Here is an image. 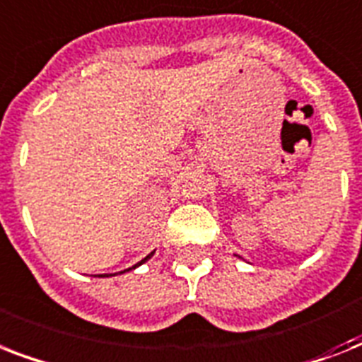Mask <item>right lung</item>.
I'll use <instances>...</instances> for the list:
<instances>
[{
    "label": "right lung",
    "mask_w": 362,
    "mask_h": 362,
    "mask_svg": "<svg viewBox=\"0 0 362 362\" xmlns=\"http://www.w3.org/2000/svg\"><path fill=\"white\" fill-rule=\"evenodd\" d=\"M152 255H153V252H152V253H148V255H146V257H144V259H142V261H139V263H136V264H133V267H131V269H125V270H133V269H136V267H141V264H142V263H146V261H148V259H150V257H152ZM125 270H122V272H120V274H124V272H125Z\"/></svg>",
    "instance_id": "1"
}]
</instances>
